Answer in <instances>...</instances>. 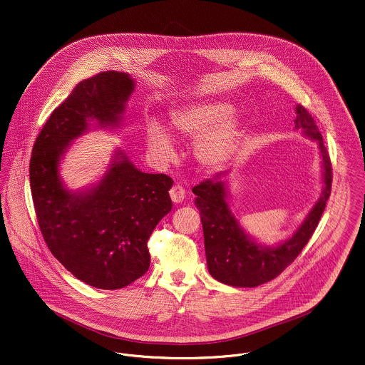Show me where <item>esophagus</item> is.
Masks as SVG:
<instances>
[{
    "label": "esophagus",
    "instance_id": "esophagus-1",
    "mask_svg": "<svg viewBox=\"0 0 365 365\" xmlns=\"http://www.w3.org/2000/svg\"><path fill=\"white\" fill-rule=\"evenodd\" d=\"M170 195H171L173 202H175V204H180V202L185 200V197H186V191H185V189H183L182 186L175 185V186L171 187V190H170Z\"/></svg>",
    "mask_w": 365,
    "mask_h": 365
}]
</instances>
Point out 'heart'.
Instances as JSON below:
<instances>
[{"label": "heart", "instance_id": "b5f03b06", "mask_svg": "<svg viewBox=\"0 0 365 365\" xmlns=\"http://www.w3.org/2000/svg\"><path fill=\"white\" fill-rule=\"evenodd\" d=\"M232 113V108L225 103L186 105L171 113L170 128L176 137H198L194 145L195 156L204 165L216 168L231 158L240 140L238 128L230 122ZM146 139L160 158L173 156L171 137L158 124L148 125Z\"/></svg>", "mask_w": 365, "mask_h": 365}]
</instances>
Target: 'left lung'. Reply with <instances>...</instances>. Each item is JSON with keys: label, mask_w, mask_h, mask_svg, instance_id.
I'll list each match as a JSON object with an SVG mask.
<instances>
[{"label": "left lung", "mask_w": 365, "mask_h": 365, "mask_svg": "<svg viewBox=\"0 0 365 365\" xmlns=\"http://www.w3.org/2000/svg\"><path fill=\"white\" fill-rule=\"evenodd\" d=\"M295 112V128L319 142L324 167V189L320 200L290 240L271 249L243 232L227 205V173H216L192 187L197 195L194 204L201 215L209 272L222 283L256 287L279 277L311 240L324 212L332 183L330 156L312 115L301 104L297 105Z\"/></svg>", "instance_id": "1"}]
</instances>
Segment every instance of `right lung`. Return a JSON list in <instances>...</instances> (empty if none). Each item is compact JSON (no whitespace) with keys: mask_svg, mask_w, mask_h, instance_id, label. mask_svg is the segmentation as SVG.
Returning a JSON list of instances; mask_svg holds the SVG:
<instances>
[{"mask_svg":"<svg viewBox=\"0 0 365 365\" xmlns=\"http://www.w3.org/2000/svg\"><path fill=\"white\" fill-rule=\"evenodd\" d=\"M133 90V79L118 71L79 82L42 127L30 158L35 215L49 250L75 278L104 290L125 287L149 269L148 240L173 208L174 180L140 173L119 152L96 187L72 194L57 165L88 122L115 125Z\"/></svg>","mask_w":365,"mask_h":365,"instance_id":"add662e5","label":"right lung"}]
</instances>
